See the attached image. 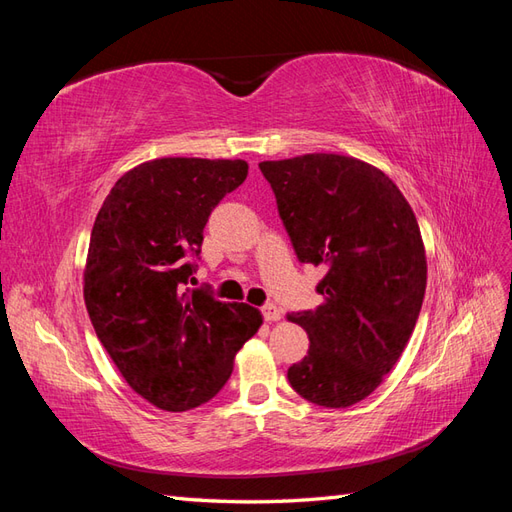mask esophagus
Listing matches in <instances>:
<instances>
[{"label":"esophagus","instance_id":"34e87169","mask_svg":"<svg viewBox=\"0 0 512 512\" xmlns=\"http://www.w3.org/2000/svg\"><path fill=\"white\" fill-rule=\"evenodd\" d=\"M262 314H264V319H266L268 323L281 321V310H279L277 306H273V303H268V306H264V308H262Z\"/></svg>","mask_w":512,"mask_h":512}]
</instances>
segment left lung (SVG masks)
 <instances>
[{
  "instance_id": "obj_1",
  "label": "left lung",
  "mask_w": 512,
  "mask_h": 512,
  "mask_svg": "<svg viewBox=\"0 0 512 512\" xmlns=\"http://www.w3.org/2000/svg\"><path fill=\"white\" fill-rule=\"evenodd\" d=\"M299 262L325 270L317 310L288 314L310 350L288 369L314 405L345 409L383 383L416 328L427 288L418 220L383 171L339 154L259 162Z\"/></svg>"
}]
</instances>
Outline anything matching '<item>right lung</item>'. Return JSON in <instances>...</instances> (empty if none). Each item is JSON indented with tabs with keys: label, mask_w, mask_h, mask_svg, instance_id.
Listing matches in <instances>:
<instances>
[{
	"label": "right lung",
	"mask_w": 512,
	"mask_h": 512,
	"mask_svg": "<svg viewBox=\"0 0 512 512\" xmlns=\"http://www.w3.org/2000/svg\"><path fill=\"white\" fill-rule=\"evenodd\" d=\"M246 176V160L156 158L118 178L96 215L85 308L127 385L158 409L209 402L262 325L248 303L187 288L211 211Z\"/></svg>",
	"instance_id": "add662e5"
}]
</instances>
